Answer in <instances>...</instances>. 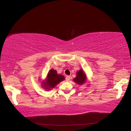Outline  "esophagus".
I'll use <instances>...</instances> for the list:
<instances>
[{"label":"esophagus","instance_id":"1","mask_svg":"<svg viewBox=\"0 0 131 131\" xmlns=\"http://www.w3.org/2000/svg\"><path fill=\"white\" fill-rule=\"evenodd\" d=\"M70 76H67L66 77V80L67 81H69L70 80Z\"/></svg>","mask_w":131,"mask_h":131}]
</instances>
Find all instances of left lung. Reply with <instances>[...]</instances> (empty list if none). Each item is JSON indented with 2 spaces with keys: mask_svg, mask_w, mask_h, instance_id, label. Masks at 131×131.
I'll use <instances>...</instances> for the list:
<instances>
[{
  "mask_svg": "<svg viewBox=\"0 0 131 131\" xmlns=\"http://www.w3.org/2000/svg\"><path fill=\"white\" fill-rule=\"evenodd\" d=\"M87 78L86 74L83 70H80L77 72V76L73 79V81L78 85H83L86 81Z\"/></svg>",
  "mask_w": 131,
  "mask_h": 131,
  "instance_id": "left-lung-1",
  "label": "left lung"
}]
</instances>
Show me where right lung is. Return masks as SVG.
I'll use <instances>...</instances> for the list:
<instances>
[{
    "label": "right lung",
    "instance_id": "add662e5",
    "mask_svg": "<svg viewBox=\"0 0 131 131\" xmlns=\"http://www.w3.org/2000/svg\"><path fill=\"white\" fill-rule=\"evenodd\" d=\"M64 79V77L62 75L58 74L56 70L51 69L48 72L46 80L42 81V85L46 90H51Z\"/></svg>",
    "mask_w": 131,
    "mask_h": 131
}]
</instances>
